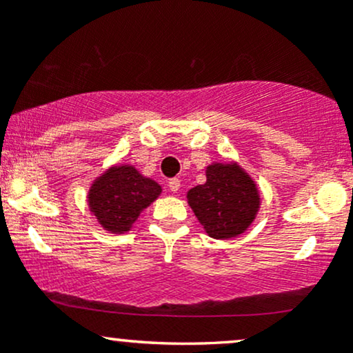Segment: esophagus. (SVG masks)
Returning <instances> with one entry per match:
<instances>
[{"label":"esophagus","mask_w":353,"mask_h":353,"mask_svg":"<svg viewBox=\"0 0 353 353\" xmlns=\"http://www.w3.org/2000/svg\"><path fill=\"white\" fill-rule=\"evenodd\" d=\"M168 185H169V189L172 190V192H177V190H179V188H181V181L174 177V179H169Z\"/></svg>","instance_id":"1"}]
</instances>
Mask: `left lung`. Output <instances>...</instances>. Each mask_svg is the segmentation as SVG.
Masks as SVG:
<instances>
[{
    "label": "left lung",
    "mask_w": 353,
    "mask_h": 353,
    "mask_svg": "<svg viewBox=\"0 0 353 353\" xmlns=\"http://www.w3.org/2000/svg\"><path fill=\"white\" fill-rule=\"evenodd\" d=\"M205 184L188 192L189 205L214 239L237 237L252 224L261 204L254 181L237 164H210Z\"/></svg>",
    "instance_id": "1"
}]
</instances>
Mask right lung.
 <instances>
[{
    "instance_id": "obj_1",
    "label": "right lung",
    "mask_w": 353,
    "mask_h": 353,
    "mask_svg": "<svg viewBox=\"0 0 353 353\" xmlns=\"http://www.w3.org/2000/svg\"><path fill=\"white\" fill-rule=\"evenodd\" d=\"M159 194L161 185L141 176L132 165H114L91 185L88 201L104 229L125 232Z\"/></svg>"
}]
</instances>
